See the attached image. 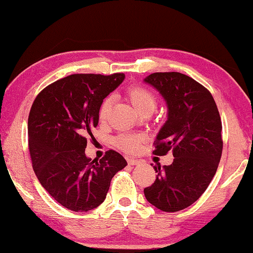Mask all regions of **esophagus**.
<instances>
[{"label":"esophagus","instance_id":"esophagus-1","mask_svg":"<svg viewBox=\"0 0 253 253\" xmlns=\"http://www.w3.org/2000/svg\"><path fill=\"white\" fill-rule=\"evenodd\" d=\"M127 162H129L130 166H138V165H140V161L137 160V159H129V160H127Z\"/></svg>","mask_w":253,"mask_h":253}]
</instances>
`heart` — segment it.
I'll use <instances>...</instances> for the list:
<instances>
[{"label": "heart", "mask_w": 253, "mask_h": 253, "mask_svg": "<svg viewBox=\"0 0 253 253\" xmlns=\"http://www.w3.org/2000/svg\"><path fill=\"white\" fill-rule=\"evenodd\" d=\"M129 99L132 106L138 112L143 110L146 107H154L155 108V96L148 89L140 87V86H134L131 87L127 92ZM110 105H112V99H106L102 102L101 107L99 109V117L100 120H106L108 116L110 110ZM141 141H143V136L136 133H123L120 137L116 138V146L121 150L127 152V153H133L139 148Z\"/></svg>", "instance_id": "b5f03b06"}]
</instances>
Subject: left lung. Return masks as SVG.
Returning <instances> with one entry per match:
<instances>
[{"label":"left lung","mask_w":253,"mask_h":253,"mask_svg":"<svg viewBox=\"0 0 253 253\" xmlns=\"http://www.w3.org/2000/svg\"><path fill=\"white\" fill-rule=\"evenodd\" d=\"M164 98L167 121L155 138L157 155L172 152L171 165L153 166L155 182L144 189L147 202L164 212L192 205L215 175L222 153V124L210 91L179 72H155L144 79Z\"/></svg>","instance_id":"left-lung-1"}]
</instances>
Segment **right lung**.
<instances>
[{
	"mask_svg": "<svg viewBox=\"0 0 253 253\" xmlns=\"http://www.w3.org/2000/svg\"><path fill=\"white\" fill-rule=\"evenodd\" d=\"M126 78L82 74L56 81L34 100L29 115V147L38 179L62 206L88 212L106 199L110 181L127 165L110 150L102 159L86 157V137L98 126L103 99Z\"/></svg>",
	"mask_w": 253,
	"mask_h": 253,
	"instance_id": "1",
	"label": "right lung"
}]
</instances>
